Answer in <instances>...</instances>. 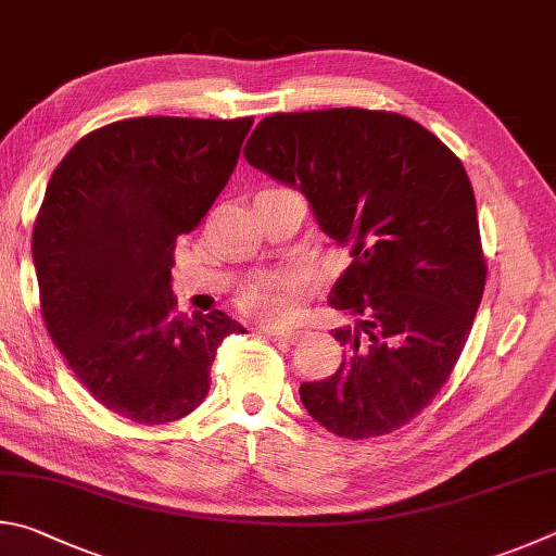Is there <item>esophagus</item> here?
Segmentation results:
<instances>
[{"mask_svg": "<svg viewBox=\"0 0 556 556\" xmlns=\"http://www.w3.org/2000/svg\"><path fill=\"white\" fill-rule=\"evenodd\" d=\"M263 334H268V337L278 339V342H286V344H295L300 339L298 329H290V327H263Z\"/></svg>", "mask_w": 556, "mask_h": 556, "instance_id": "1", "label": "esophagus"}]
</instances>
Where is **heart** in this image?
Wrapping results in <instances>:
<instances>
[{"label":"heart","mask_w":556,"mask_h":556,"mask_svg":"<svg viewBox=\"0 0 556 556\" xmlns=\"http://www.w3.org/2000/svg\"><path fill=\"white\" fill-rule=\"evenodd\" d=\"M303 295V276L295 268H278L263 273L239 290L237 305L256 323H280L295 313Z\"/></svg>","instance_id":"heart-1"}]
</instances>
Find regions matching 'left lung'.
<instances>
[{
    "label": "left lung",
    "mask_w": 556,
    "mask_h": 556,
    "mask_svg": "<svg viewBox=\"0 0 556 556\" xmlns=\"http://www.w3.org/2000/svg\"><path fill=\"white\" fill-rule=\"evenodd\" d=\"M253 168L305 192L319 227L352 256L329 305L354 327L337 374L300 386L313 420L344 440L381 437L434 401L469 339L485 258L462 161L403 114L278 112L243 149Z\"/></svg>",
    "instance_id": "left-lung-1"
}]
</instances>
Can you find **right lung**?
<instances>
[{"instance_id": "add662e5", "label": "right lung", "mask_w": 556, "mask_h": 556, "mask_svg": "<svg viewBox=\"0 0 556 556\" xmlns=\"http://www.w3.org/2000/svg\"><path fill=\"white\" fill-rule=\"evenodd\" d=\"M253 116H136L83 136L48 180L34 266L48 334L97 403L139 425L190 415L210 391L219 309L178 313L175 239L198 227Z\"/></svg>"}]
</instances>
